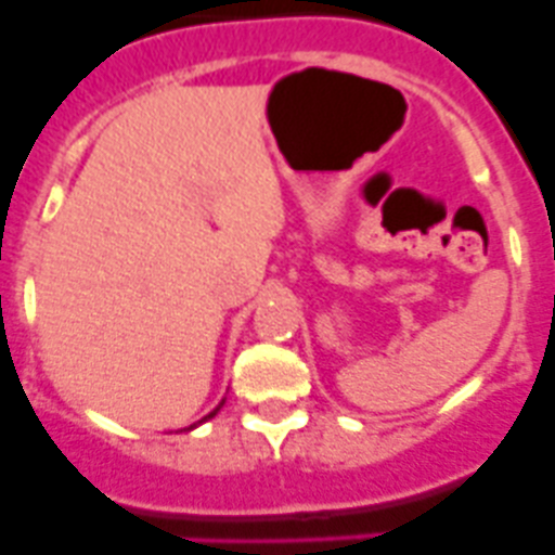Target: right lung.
<instances>
[{
    "mask_svg": "<svg viewBox=\"0 0 555 555\" xmlns=\"http://www.w3.org/2000/svg\"><path fill=\"white\" fill-rule=\"evenodd\" d=\"M220 405H222V402H220ZM220 405H217V408H215V411H211V413H209V416H204V418H201V422H206V418H211V416H215V413H217V411H220ZM190 429H193V427H190Z\"/></svg>",
    "mask_w": 555,
    "mask_h": 555,
    "instance_id": "add662e5",
    "label": "right lung"
}]
</instances>
